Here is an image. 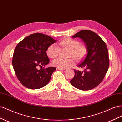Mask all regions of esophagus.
<instances>
[{
  "instance_id": "34e87169",
  "label": "esophagus",
  "mask_w": 122,
  "mask_h": 122,
  "mask_svg": "<svg viewBox=\"0 0 122 122\" xmlns=\"http://www.w3.org/2000/svg\"><path fill=\"white\" fill-rule=\"evenodd\" d=\"M57 69L58 70H64L66 69V68H58V67H57Z\"/></svg>"
}]
</instances>
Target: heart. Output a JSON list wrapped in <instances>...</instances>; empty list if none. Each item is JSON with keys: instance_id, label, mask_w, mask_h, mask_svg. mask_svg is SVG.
<instances>
[{"instance_id": "b5f03b06", "label": "heart", "mask_w": 122, "mask_h": 122, "mask_svg": "<svg viewBox=\"0 0 122 122\" xmlns=\"http://www.w3.org/2000/svg\"><path fill=\"white\" fill-rule=\"evenodd\" d=\"M60 46L62 48L69 49L68 57H71L68 59H64L61 57L56 58L52 62V64L55 67L66 68L74 65V58L76 61H80L84 58L87 54V49L85 45L80 44L77 40L71 38H66L62 40ZM59 52L60 48L55 44H52L49 46L47 50V54L48 56L53 58L57 57Z\"/></svg>"}]
</instances>
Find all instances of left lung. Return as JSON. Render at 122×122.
Masks as SVG:
<instances>
[{
    "mask_svg": "<svg viewBox=\"0 0 122 122\" xmlns=\"http://www.w3.org/2000/svg\"><path fill=\"white\" fill-rule=\"evenodd\" d=\"M80 37L87 46V53L77 67L83 69H74L75 75L70 81L74 87L81 90H89L99 85L106 75L109 65V55L104 41L96 33L83 30L74 35Z\"/></svg>",
    "mask_w": 122,
    "mask_h": 122,
    "instance_id": "8db88e82",
    "label": "left lung"
}]
</instances>
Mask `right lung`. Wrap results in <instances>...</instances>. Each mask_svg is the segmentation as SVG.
<instances>
[{
	"mask_svg": "<svg viewBox=\"0 0 122 122\" xmlns=\"http://www.w3.org/2000/svg\"><path fill=\"white\" fill-rule=\"evenodd\" d=\"M56 41L48 35L35 33L23 39L16 46L12 65L17 78L25 87L37 89L49 83L56 69L45 68L50 61L46 51L49 46ZM39 67L41 69H39Z\"/></svg>",
	"mask_w": 122,
	"mask_h": 122,
	"instance_id": "1",
	"label": "right lung"
}]
</instances>
